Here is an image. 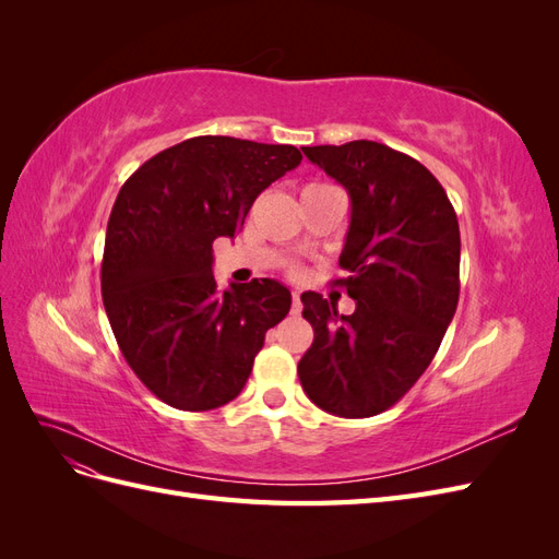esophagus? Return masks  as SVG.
<instances>
[{
	"mask_svg": "<svg viewBox=\"0 0 559 559\" xmlns=\"http://www.w3.org/2000/svg\"><path fill=\"white\" fill-rule=\"evenodd\" d=\"M300 308H302L300 294H298V292H294V294H292V312H294V314H300Z\"/></svg>",
	"mask_w": 559,
	"mask_h": 559,
	"instance_id": "esophagus-1",
	"label": "esophagus"
}]
</instances>
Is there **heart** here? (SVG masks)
Returning <instances> with one entry per match:
<instances>
[{
  "label": "heart",
  "mask_w": 559,
  "mask_h": 559,
  "mask_svg": "<svg viewBox=\"0 0 559 559\" xmlns=\"http://www.w3.org/2000/svg\"><path fill=\"white\" fill-rule=\"evenodd\" d=\"M319 186H326V183H310V186H306V189H319Z\"/></svg>",
  "instance_id": "heart-1"
}]
</instances>
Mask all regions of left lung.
I'll list each match as a JSON object with an SVG mask.
<instances>
[{
  "label": "left lung",
  "instance_id": "obj_1",
  "mask_svg": "<svg viewBox=\"0 0 559 559\" xmlns=\"http://www.w3.org/2000/svg\"><path fill=\"white\" fill-rule=\"evenodd\" d=\"M352 200L335 280L357 300L352 314L306 292L314 341L298 361L308 399L337 417L392 408L441 347L460 300V224L448 193L415 158L378 142L302 146Z\"/></svg>",
  "mask_w": 559,
  "mask_h": 559
}]
</instances>
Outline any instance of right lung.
<instances>
[{"label": "right lung", "instance_id": "obj_1", "mask_svg": "<svg viewBox=\"0 0 559 559\" xmlns=\"http://www.w3.org/2000/svg\"><path fill=\"white\" fill-rule=\"evenodd\" d=\"M302 160L292 144L202 134L148 158L118 191L103 257V300L116 343L151 394L212 411L242 392L265 331L292 294L275 280L212 275V245L233 238L253 200Z\"/></svg>", "mask_w": 559, "mask_h": 559}]
</instances>
